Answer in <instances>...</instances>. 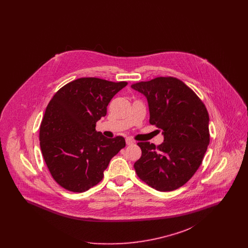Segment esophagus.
<instances>
[{
	"instance_id": "esophagus-1",
	"label": "esophagus",
	"mask_w": 248,
	"mask_h": 248,
	"mask_svg": "<svg viewBox=\"0 0 248 248\" xmlns=\"http://www.w3.org/2000/svg\"><path fill=\"white\" fill-rule=\"evenodd\" d=\"M125 142H126V145H133V144L135 143V141H134V140H132L131 139H126V140H125Z\"/></svg>"
}]
</instances>
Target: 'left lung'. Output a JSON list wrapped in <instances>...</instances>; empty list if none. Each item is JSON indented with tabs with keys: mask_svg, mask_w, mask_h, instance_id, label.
Segmentation results:
<instances>
[{
	"mask_svg": "<svg viewBox=\"0 0 248 248\" xmlns=\"http://www.w3.org/2000/svg\"><path fill=\"white\" fill-rule=\"evenodd\" d=\"M147 97L150 124L163 130L157 147L139 142L141 157L135 163L137 175L160 191L177 189L198 170L210 141L207 109L189 86L175 77H157L133 83Z\"/></svg>",
	"mask_w": 248,
	"mask_h": 248,
	"instance_id": "1",
	"label": "left lung"
}]
</instances>
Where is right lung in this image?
<instances>
[{"mask_svg":"<svg viewBox=\"0 0 248 248\" xmlns=\"http://www.w3.org/2000/svg\"><path fill=\"white\" fill-rule=\"evenodd\" d=\"M126 84L80 78L61 87L48 103L40 146L52 177L64 189L83 192L96 185L110 159L125 147L123 137L108 139L96 132L95 123Z\"/></svg>","mask_w":248,"mask_h":248,"instance_id":"add662e5","label":"right lung"}]
</instances>
